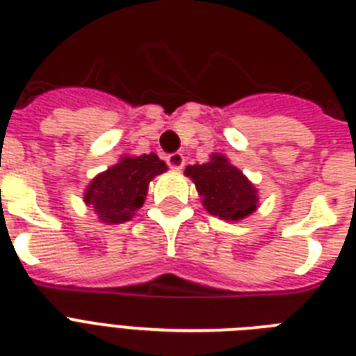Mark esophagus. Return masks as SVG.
Instances as JSON below:
<instances>
[{
	"label": "esophagus",
	"instance_id": "esophagus-1",
	"mask_svg": "<svg viewBox=\"0 0 356 356\" xmlns=\"http://www.w3.org/2000/svg\"><path fill=\"white\" fill-rule=\"evenodd\" d=\"M166 162H168V166L172 168V170H175V172H181V170L184 168L183 153H172V155H168Z\"/></svg>",
	"mask_w": 356,
	"mask_h": 356
}]
</instances>
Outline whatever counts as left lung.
Wrapping results in <instances>:
<instances>
[{"mask_svg":"<svg viewBox=\"0 0 356 356\" xmlns=\"http://www.w3.org/2000/svg\"><path fill=\"white\" fill-rule=\"evenodd\" d=\"M205 211L225 222H240L259 209V190L225 155L212 153L205 164L186 166Z\"/></svg>","mask_w":356,"mask_h":356,"instance_id":"8db88e82","label":"left lung"}]
</instances>
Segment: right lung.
<instances>
[{
  "instance_id": "right-lung-1",
  "label": "right lung",
  "mask_w": 356,
  "mask_h": 356,
  "mask_svg": "<svg viewBox=\"0 0 356 356\" xmlns=\"http://www.w3.org/2000/svg\"><path fill=\"white\" fill-rule=\"evenodd\" d=\"M168 170L155 153L140 156L123 155L114 166L97 173L85 188L86 207L107 225L129 222L144 205L149 183Z\"/></svg>"
}]
</instances>
